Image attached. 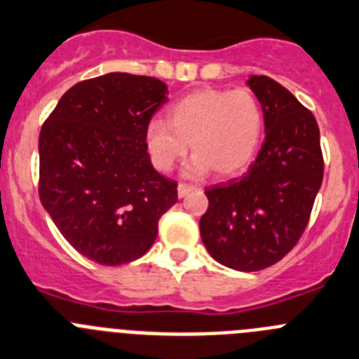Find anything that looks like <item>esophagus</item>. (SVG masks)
Returning a JSON list of instances; mask_svg holds the SVG:
<instances>
[{
	"instance_id": "1",
	"label": "esophagus",
	"mask_w": 359,
	"mask_h": 359,
	"mask_svg": "<svg viewBox=\"0 0 359 359\" xmlns=\"http://www.w3.org/2000/svg\"><path fill=\"white\" fill-rule=\"evenodd\" d=\"M193 189H195V186H189V184H182V182H180L179 187H177V191H179L180 198H184L186 195H189Z\"/></svg>"
}]
</instances>
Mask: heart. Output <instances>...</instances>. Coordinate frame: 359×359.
<instances>
[{"mask_svg":"<svg viewBox=\"0 0 359 359\" xmlns=\"http://www.w3.org/2000/svg\"><path fill=\"white\" fill-rule=\"evenodd\" d=\"M263 127V107L248 89H200L170 109V121L151 119L144 141L159 172H170L191 144L195 156L186 175L203 177L215 170L231 177L254 159Z\"/></svg>","mask_w":359,"mask_h":359,"instance_id":"obj_1","label":"heart"}]
</instances>
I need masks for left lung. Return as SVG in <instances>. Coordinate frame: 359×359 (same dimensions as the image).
<instances>
[{
	"label": "left lung",
	"mask_w": 359,
	"mask_h": 359,
	"mask_svg": "<svg viewBox=\"0 0 359 359\" xmlns=\"http://www.w3.org/2000/svg\"><path fill=\"white\" fill-rule=\"evenodd\" d=\"M247 86L263 107L264 141L241 179L205 187L209 208L200 236L218 263L257 272L300 240L324 179V159L315 116L286 87L264 75H252Z\"/></svg>",
	"instance_id": "8db88e82"
}]
</instances>
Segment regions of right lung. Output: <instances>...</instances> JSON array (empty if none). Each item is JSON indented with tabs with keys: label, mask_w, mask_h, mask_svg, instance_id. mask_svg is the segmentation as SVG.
<instances>
[{
	"label": "right lung",
	"mask_w": 359,
	"mask_h": 359,
	"mask_svg": "<svg viewBox=\"0 0 359 359\" xmlns=\"http://www.w3.org/2000/svg\"><path fill=\"white\" fill-rule=\"evenodd\" d=\"M168 102L154 76L107 73L73 86L39 135V196L67 243L107 266L154 245L177 182L151 166L147 127Z\"/></svg>",
	"instance_id": "1"
}]
</instances>
